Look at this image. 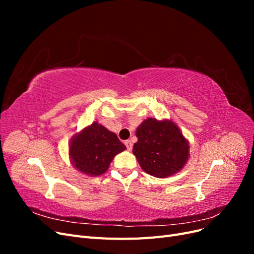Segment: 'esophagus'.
<instances>
[{
	"label": "esophagus",
	"mask_w": 254,
	"mask_h": 254,
	"mask_svg": "<svg viewBox=\"0 0 254 254\" xmlns=\"http://www.w3.org/2000/svg\"><path fill=\"white\" fill-rule=\"evenodd\" d=\"M125 145H126V148H127L128 150H131V149H132V142L130 141V140L125 141Z\"/></svg>",
	"instance_id": "esophagus-1"
}]
</instances>
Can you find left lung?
Listing matches in <instances>:
<instances>
[{
	"label": "left lung",
	"mask_w": 254,
	"mask_h": 254,
	"mask_svg": "<svg viewBox=\"0 0 254 254\" xmlns=\"http://www.w3.org/2000/svg\"><path fill=\"white\" fill-rule=\"evenodd\" d=\"M133 155L142 170L165 178L179 172L189 158V143L173 122L145 120L136 129Z\"/></svg>",
	"instance_id": "8db88e82"
}]
</instances>
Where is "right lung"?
Masks as SVG:
<instances>
[{
    "instance_id": "right-lung-1",
    "label": "right lung",
    "mask_w": 254,
    "mask_h": 254,
    "mask_svg": "<svg viewBox=\"0 0 254 254\" xmlns=\"http://www.w3.org/2000/svg\"><path fill=\"white\" fill-rule=\"evenodd\" d=\"M117 134L93 123L75 135L70 146V156L76 168L89 176L103 175L119 152L125 150Z\"/></svg>"
}]
</instances>
